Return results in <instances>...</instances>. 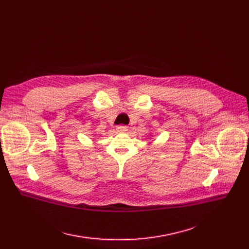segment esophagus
Returning <instances> with one entry per match:
<instances>
[{
    "mask_svg": "<svg viewBox=\"0 0 249 249\" xmlns=\"http://www.w3.org/2000/svg\"><path fill=\"white\" fill-rule=\"evenodd\" d=\"M117 131L120 132V133H124V132L128 131V127L124 126V125H120V126L117 127Z\"/></svg>",
    "mask_w": 249,
    "mask_h": 249,
    "instance_id": "esophagus-1",
    "label": "esophagus"
}]
</instances>
